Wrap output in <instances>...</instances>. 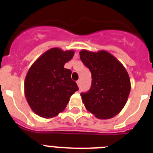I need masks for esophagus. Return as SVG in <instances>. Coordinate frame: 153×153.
<instances>
[{
    "instance_id": "esophagus-1",
    "label": "esophagus",
    "mask_w": 153,
    "mask_h": 153,
    "mask_svg": "<svg viewBox=\"0 0 153 153\" xmlns=\"http://www.w3.org/2000/svg\"><path fill=\"white\" fill-rule=\"evenodd\" d=\"M76 83H77L78 86H80V80H79V79H78V80L76 81Z\"/></svg>"
}]
</instances>
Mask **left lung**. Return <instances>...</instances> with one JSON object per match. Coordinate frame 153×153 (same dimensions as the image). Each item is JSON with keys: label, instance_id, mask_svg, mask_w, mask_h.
Instances as JSON below:
<instances>
[{"label": "left lung", "instance_id": "left-lung-1", "mask_svg": "<svg viewBox=\"0 0 153 153\" xmlns=\"http://www.w3.org/2000/svg\"><path fill=\"white\" fill-rule=\"evenodd\" d=\"M79 57L92 75L91 87L87 93H81L85 107L98 119L113 118L124 107L130 93V79L126 70L105 51L82 50Z\"/></svg>", "mask_w": 153, "mask_h": 153}]
</instances>
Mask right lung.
Returning a JSON list of instances; mask_svg holds the SVG:
<instances>
[{"instance_id":"add662e5","label":"right lung","mask_w":153,"mask_h":153,"mask_svg":"<svg viewBox=\"0 0 153 153\" xmlns=\"http://www.w3.org/2000/svg\"><path fill=\"white\" fill-rule=\"evenodd\" d=\"M74 51L51 48L32 64L24 81V93L31 109L39 117L53 118L63 112L78 86L64 64Z\"/></svg>"}]
</instances>
